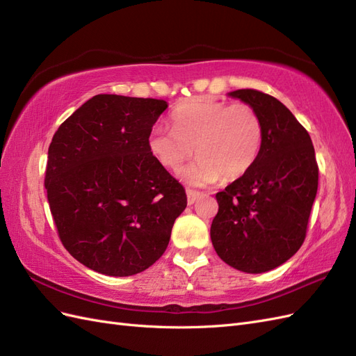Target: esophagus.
<instances>
[{"label":"esophagus","mask_w":356,"mask_h":356,"mask_svg":"<svg viewBox=\"0 0 356 356\" xmlns=\"http://www.w3.org/2000/svg\"><path fill=\"white\" fill-rule=\"evenodd\" d=\"M199 197H200V193L199 191L190 190V188L187 190V202H188V204H193Z\"/></svg>","instance_id":"1"}]
</instances>
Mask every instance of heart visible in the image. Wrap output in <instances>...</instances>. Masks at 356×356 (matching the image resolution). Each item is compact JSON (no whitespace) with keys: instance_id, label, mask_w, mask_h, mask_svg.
<instances>
[{"instance_id":"obj_1","label":"heart","mask_w":356,"mask_h":356,"mask_svg":"<svg viewBox=\"0 0 356 356\" xmlns=\"http://www.w3.org/2000/svg\"><path fill=\"white\" fill-rule=\"evenodd\" d=\"M172 129L154 127L148 148L161 166L178 170L195 153V163L182 169L190 184L204 186L243 177L252 168L263 145L260 115L248 104L213 99L179 105L170 115Z\"/></svg>"}]
</instances>
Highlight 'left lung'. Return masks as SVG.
<instances>
[{"label": "left lung", "mask_w": 356, "mask_h": 356, "mask_svg": "<svg viewBox=\"0 0 356 356\" xmlns=\"http://www.w3.org/2000/svg\"><path fill=\"white\" fill-rule=\"evenodd\" d=\"M229 95L260 115L263 145L252 168L215 196L211 241L229 266L263 273L303 245L319 169L310 135L281 101L255 89Z\"/></svg>", "instance_id": "1"}]
</instances>
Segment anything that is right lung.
Instances as JSON below:
<instances>
[{"mask_svg":"<svg viewBox=\"0 0 356 356\" xmlns=\"http://www.w3.org/2000/svg\"><path fill=\"white\" fill-rule=\"evenodd\" d=\"M163 99L96 95L53 135L44 187L65 250L108 276L144 272L166 251L187 207L148 138Z\"/></svg>","mask_w":356,"mask_h":356,"instance_id":"add662e5","label":"right lung"}]
</instances>
